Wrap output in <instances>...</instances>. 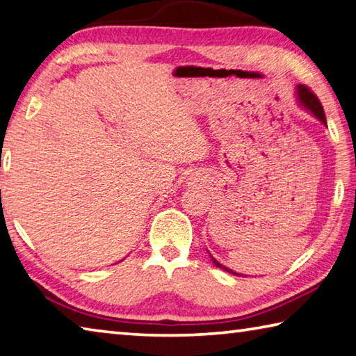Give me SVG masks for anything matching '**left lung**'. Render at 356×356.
<instances>
[{"label": "left lung", "mask_w": 356, "mask_h": 356, "mask_svg": "<svg viewBox=\"0 0 356 356\" xmlns=\"http://www.w3.org/2000/svg\"><path fill=\"white\" fill-rule=\"evenodd\" d=\"M297 97H298V102H300V104L303 106V108H307L309 112H313V114L319 118V120L323 123V124H327V120H325V112H323V108H322V104H321V102H319V98H317L316 95H314V92L309 89V87H307V86H303V84H300V86H297ZM211 257V254H209ZM211 259H213V263L216 264V267H219V269H223V270H227L228 273H233V275H241V273H236V272H233L232 269H228V267H225V266H222L219 261H216L213 257H211ZM242 277V275H241Z\"/></svg>", "instance_id": "1"}]
</instances>
